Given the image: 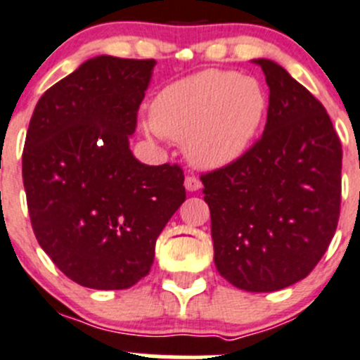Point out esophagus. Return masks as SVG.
I'll return each mask as SVG.
<instances>
[{"label":"esophagus","mask_w":360,"mask_h":360,"mask_svg":"<svg viewBox=\"0 0 360 360\" xmlns=\"http://www.w3.org/2000/svg\"><path fill=\"white\" fill-rule=\"evenodd\" d=\"M184 185L188 192H195L201 188V181H199V179H195V176H185Z\"/></svg>","instance_id":"esophagus-1"}]
</instances>
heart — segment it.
Masks as SVG:
<instances>
[{"label": "heart", "mask_w": 360, "mask_h": 360, "mask_svg": "<svg viewBox=\"0 0 360 360\" xmlns=\"http://www.w3.org/2000/svg\"><path fill=\"white\" fill-rule=\"evenodd\" d=\"M268 113V94L254 77L206 70L168 85L152 103L155 136L184 141L194 166L215 169L247 152Z\"/></svg>", "instance_id": "b5f03b06"}]
</instances>
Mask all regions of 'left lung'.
Masks as SVG:
<instances>
[{
    "mask_svg": "<svg viewBox=\"0 0 360 360\" xmlns=\"http://www.w3.org/2000/svg\"><path fill=\"white\" fill-rule=\"evenodd\" d=\"M269 87L262 136L241 158L201 175L213 261L248 292L306 278L326 254L341 205V141L322 103L269 59H254Z\"/></svg>",
    "mask_w": 360,
    "mask_h": 360,
    "instance_id": "1",
    "label": "left lung"
}]
</instances>
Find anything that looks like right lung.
Segmentation results:
<instances>
[{"label":"right lung","mask_w":360,"mask_h":360,"mask_svg":"<svg viewBox=\"0 0 360 360\" xmlns=\"http://www.w3.org/2000/svg\"><path fill=\"white\" fill-rule=\"evenodd\" d=\"M154 59L98 56L38 99L22 152L31 226L78 285L129 289L185 201L176 165L147 166L129 148Z\"/></svg>","instance_id":"right-lung-1"}]
</instances>
